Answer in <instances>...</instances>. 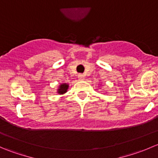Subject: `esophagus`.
Masks as SVG:
<instances>
[{
  "instance_id": "1",
  "label": "esophagus",
  "mask_w": 158,
  "mask_h": 158,
  "mask_svg": "<svg viewBox=\"0 0 158 158\" xmlns=\"http://www.w3.org/2000/svg\"><path fill=\"white\" fill-rule=\"evenodd\" d=\"M78 79H79V80H83L85 79V76L83 74H79L78 75Z\"/></svg>"
}]
</instances>
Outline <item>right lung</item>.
<instances>
[{"label":"right lung","mask_w":158,"mask_h":158,"mask_svg":"<svg viewBox=\"0 0 158 158\" xmlns=\"http://www.w3.org/2000/svg\"><path fill=\"white\" fill-rule=\"evenodd\" d=\"M68 89H69V84L67 83H62L59 85L58 89H57V93L60 95H63L67 92Z\"/></svg>","instance_id":"1"}]
</instances>
